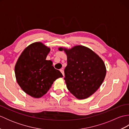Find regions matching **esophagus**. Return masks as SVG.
<instances>
[{"label":"esophagus","instance_id":"1","mask_svg":"<svg viewBox=\"0 0 129 129\" xmlns=\"http://www.w3.org/2000/svg\"><path fill=\"white\" fill-rule=\"evenodd\" d=\"M60 72H61V73H62V75L64 76V70H63L62 69H60Z\"/></svg>","mask_w":129,"mask_h":129}]
</instances>
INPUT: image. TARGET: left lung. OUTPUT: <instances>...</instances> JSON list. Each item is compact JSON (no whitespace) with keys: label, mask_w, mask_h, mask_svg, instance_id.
<instances>
[{"label":"left lung","mask_w":129,"mask_h":129,"mask_svg":"<svg viewBox=\"0 0 129 129\" xmlns=\"http://www.w3.org/2000/svg\"><path fill=\"white\" fill-rule=\"evenodd\" d=\"M67 55L64 80L68 90L78 99H85L97 91L105 78L106 69L102 59L89 48L76 45L60 47Z\"/></svg>","instance_id":"1"}]
</instances>
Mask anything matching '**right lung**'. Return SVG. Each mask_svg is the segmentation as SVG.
Listing matches in <instances>:
<instances>
[{
  "mask_svg": "<svg viewBox=\"0 0 129 129\" xmlns=\"http://www.w3.org/2000/svg\"><path fill=\"white\" fill-rule=\"evenodd\" d=\"M50 48L41 42L31 44L19 56L15 66V74L19 85L26 94L40 98L50 89L54 81L62 78L51 60L46 58Z\"/></svg>",
  "mask_w": 129,
  "mask_h": 129,
  "instance_id": "add662e5",
  "label": "right lung"
}]
</instances>
